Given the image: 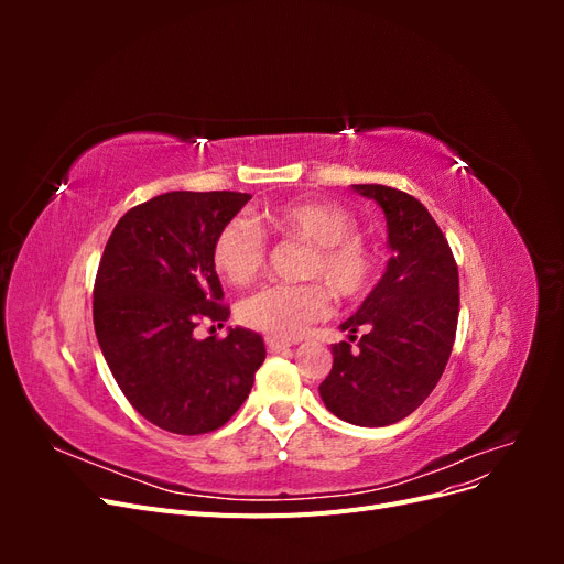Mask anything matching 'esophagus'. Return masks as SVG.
Segmentation results:
<instances>
[{"label":"esophagus","instance_id":"1","mask_svg":"<svg viewBox=\"0 0 564 564\" xmlns=\"http://www.w3.org/2000/svg\"><path fill=\"white\" fill-rule=\"evenodd\" d=\"M265 348H268V352H282V350H289V348H292V344H286V340H280V338H272V336H268V338H265Z\"/></svg>","mask_w":564,"mask_h":564}]
</instances>
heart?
Returning a JSON list of instances; mask_svg holds the SVG:
<instances>
[{"label":"heart","mask_w":564,"mask_h":564,"mask_svg":"<svg viewBox=\"0 0 564 564\" xmlns=\"http://www.w3.org/2000/svg\"><path fill=\"white\" fill-rule=\"evenodd\" d=\"M263 232L311 247L303 275L319 280L338 299L365 294L373 278V256L357 237V218L340 204L322 199L286 202L265 209L256 226L232 218L218 230L212 261L232 286L251 282L263 265ZM327 313V296L317 284H270L240 303V322L272 338H296Z\"/></svg>","instance_id":"obj_1"}]
</instances>
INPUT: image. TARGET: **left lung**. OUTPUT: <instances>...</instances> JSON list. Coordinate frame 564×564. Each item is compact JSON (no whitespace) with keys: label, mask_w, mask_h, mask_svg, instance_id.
<instances>
[{"label":"left lung","mask_w":564,"mask_h":564,"mask_svg":"<svg viewBox=\"0 0 564 564\" xmlns=\"http://www.w3.org/2000/svg\"><path fill=\"white\" fill-rule=\"evenodd\" d=\"M386 214L390 259L332 348L319 398L340 421L362 429L398 423L423 404L447 367L458 322V270L445 235L419 199L388 185H350Z\"/></svg>","instance_id":"left-lung-1"}]
</instances>
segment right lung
Returning a JSON list of instances; mask_svg holds the SVG:
<instances>
[{"label": "right lung", "instance_id": "add662e5", "mask_svg": "<svg viewBox=\"0 0 564 564\" xmlns=\"http://www.w3.org/2000/svg\"><path fill=\"white\" fill-rule=\"evenodd\" d=\"M247 193L174 191L127 212L115 226L94 286V327L117 386L158 429L216 431L249 398L265 360L263 338L230 327L195 338L199 319L230 311L212 261L218 230Z\"/></svg>", "mask_w": 564, "mask_h": 564}]
</instances>
